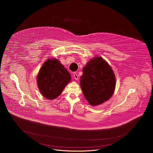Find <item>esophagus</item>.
Listing matches in <instances>:
<instances>
[{
	"mask_svg": "<svg viewBox=\"0 0 153 153\" xmlns=\"http://www.w3.org/2000/svg\"><path fill=\"white\" fill-rule=\"evenodd\" d=\"M73 76H74V78H75V79H76V80H78V75H77V74L76 73V72H74V74H73Z\"/></svg>",
	"mask_w": 153,
	"mask_h": 153,
	"instance_id": "esophagus-1",
	"label": "esophagus"
}]
</instances>
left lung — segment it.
<instances>
[{"label":"left lung","mask_w":153,"mask_h":153,"mask_svg":"<svg viewBox=\"0 0 153 153\" xmlns=\"http://www.w3.org/2000/svg\"><path fill=\"white\" fill-rule=\"evenodd\" d=\"M80 85L88 103L97 106L112 96L116 85L114 72L108 62L101 56L90 59L82 69Z\"/></svg>","instance_id":"obj_1"}]
</instances>
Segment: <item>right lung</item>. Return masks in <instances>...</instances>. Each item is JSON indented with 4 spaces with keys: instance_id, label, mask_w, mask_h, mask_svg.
<instances>
[{
    "instance_id": "add662e5",
    "label": "right lung",
    "mask_w": 153,
    "mask_h": 153,
    "mask_svg": "<svg viewBox=\"0 0 153 153\" xmlns=\"http://www.w3.org/2000/svg\"><path fill=\"white\" fill-rule=\"evenodd\" d=\"M71 76L65 68L56 58L46 61L37 75L38 87L45 98L52 100L59 96Z\"/></svg>"
}]
</instances>
